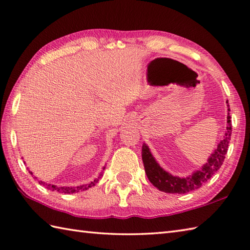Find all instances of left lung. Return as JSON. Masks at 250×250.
I'll return each mask as SVG.
<instances>
[{
  "label": "left lung",
  "mask_w": 250,
  "mask_h": 250,
  "mask_svg": "<svg viewBox=\"0 0 250 250\" xmlns=\"http://www.w3.org/2000/svg\"><path fill=\"white\" fill-rule=\"evenodd\" d=\"M228 107H229V105H228ZM228 111H230V108H228ZM227 119V131L224 135V139L217 145V148L213 153H210L209 158L207 159V162L204 166L187 177L174 176V175L162 168L160 164L157 162L155 157L152 156L149 147L144 143L142 146V159L149 182L157 189L167 193L184 194L202 187V185L205 184L213 176L224 163L225 156L228 151V146H229L231 140L232 125L230 120V113H228Z\"/></svg>",
  "instance_id": "1"
}]
</instances>
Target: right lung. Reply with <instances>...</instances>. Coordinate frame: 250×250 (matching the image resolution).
<instances>
[{"mask_svg":"<svg viewBox=\"0 0 250 250\" xmlns=\"http://www.w3.org/2000/svg\"><path fill=\"white\" fill-rule=\"evenodd\" d=\"M29 169V168H28ZM105 169V167H103V171ZM30 172V171H29ZM31 175H33V173L30 172ZM103 173L100 174V176L98 178H95L94 180H92V182H90L89 184H86V185H81V186H76V187H65V186H63V187H57L56 185H51V184H46L44 182H42V180H39V184L40 185H43L45 188H47L48 190H51V191H58V192H61V193H75V192H79V191H83V190H88L89 188L93 187V186H95V184H97L99 182V179L101 178V176H102ZM36 178V177H35Z\"/></svg>","mask_w":250,"mask_h":250,"instance_id":"right-lung-1","label":"right lung"}]
</instances>
